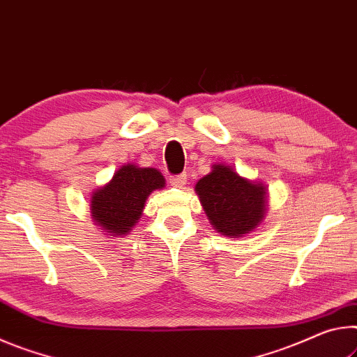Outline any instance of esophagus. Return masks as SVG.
I'll use <instances>...</instances> for the list:
<instances>
[{
    "instance_id": "34e87169",
    "label": "esophagus",
    "mask_w": 357,
    "mask_h": 357,
    "mask_svg": "<svg viewBox=\"0 0 357 357\" xmlns=\"http://www.w3.org/2000/svg\"><path fill=\"white\" fill-rule=\"evenodd\" d=\"M186 180H188V177H186V174L172 175V177H171V185L175 186V188H182V186L186 185Z\"/></svg>"
}]
</instances>
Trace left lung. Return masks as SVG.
<instances>
[{"mask_svg":"<svg viewBox=\"0 0 357 357\" xmlns=\"http://www.w3.org/2000/svg\"><path fill=\"white\" fill-rule=\"evenodd\" d=\"M196 192L215 229L227 237L253 231L266 212V190L242 178L229 166L215 165L196 183Z\"/></svg>","mask_w":357,"mask_h":357,"instance_id":"1","label":"left lung"}]
</instances>
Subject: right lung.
Listing matches in <instances>:
<instances>
[{
  "mask_svg": "<svg viewBox=\"0 0 357 357\" xmlns=\"http://www.w3.org/2000/svg\"><path fill=\"white\" fill-rule=\"evenodd\" d=\"M162 186L165 178L156 169L123 166L106 186L93 195L91 217L106 232L123 236L137 223L150 192Z\"/></svg>",
  "mask_w": 357,
  "mask_h": 357,
  "instance_id": "obj_1",
  "label": "right lung"
}]
</instances>
